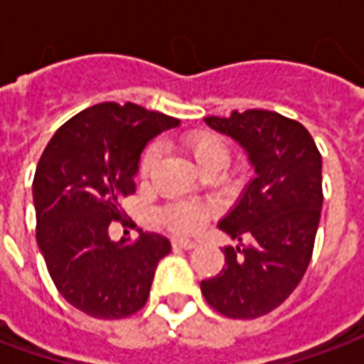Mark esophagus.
<instances>
[{
	"mask_svg": "<svg viewBox=\"0 0 364 364\" xmlns=\"http://www.w3.org/2000/svg\"><path fill=\"white\" fill-rule=\"evenodd\" d=\"M173 247H181V250H195L197 244L191 240H173Z\"/></svg>",
	"mask_w": 364,
	"mask_h": 364,
	"instance_id": "34e87169",
	"label": "esophagus"
}]
</instances>
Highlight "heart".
I'll list each match as a JSON object with an SVG mask.
<instances>
[{
  "instance_id": "heart-1",
  "label": "heart",
  "mask_w": 364,
  "mask_h": 364,
  "mask_svg": "<svg viewBox=\"0 0 364 364\" xmlns=\"http://www.w3.org/2000/svg\"><path fill=\"white\" fill-rule=\"evenodd\" d=\"M183 146L189 151L193 161L197 164L203 171L213 169V167H222L228 164V146L222 140L220 136L214 132H191L183 138ZM159 151L156 146L146 148L140 159V177H148L150 171L158 161ZM213 213V208L206 205H197V203H175L169 205L161 213V220L167 228L175 234H195L203 228V224L208 220V216Z\"/></svg>"
}]
</instances>
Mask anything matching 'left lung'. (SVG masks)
Wrapping results in <instances>:
<instances>
[{
	"label": "left lung",
	"mask_w": 364,
	"mask_h": 364,
	"mask_svg": "<svg viewBox=\"0 0 364 364\" xmlns=\"http://www.w3.org/2000/svg\"><path fill=\"white\" fill-rule=\"evenodd\" d=\"M208 127L236 140L255 177L220 222L232 240L226 265L200 282L206 302L234 320H252L281 306L302 281L320 224L321 156L300 122L279 112L250 109L228 119L206 117Z\"/></svg>",
	"instance_id": "obj_1"
}]
</instances>
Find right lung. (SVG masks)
I'll use <instances>...</instances> for the list:
<instances>
[{
  "label": "right lung",
  "mask_w": 364,
  "mask_h": 364,
  "mask_svg": "<svg viewBox=\"0 0 364 364\" xmlns=\"http://www.w3.org/2000/svg\"><path fill=\"white\" fill-rule=\"evenodd\" d=\"M179 127L134 103H99L56 130L36 166V244L52 281L87 316L119 320L144 308L169 240L140 232L134 244L112 242L120 198L134 193L140 154L151 138Z\"/></svg>",
  "instance_id": "right-lung-1"
}]
</instances>
